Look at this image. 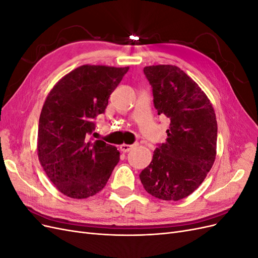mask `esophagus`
I'll return each mask as SVG.
<instances>
[{"instance_id":"obj_1","label":"esophagus","mask_w":258,"mask_h":258,"mask_svg":"<svg viewBox=\"0 0 258 258\" xmlns=\"http://www.w3.org/2000/svg\"><path fill=\"white\" fill-rule=\"evenodd\" d=\"M134 146L135 145H129V144H121L120 146H119V148H120V151L121 152H123V153H128L129 151H131L132 148H134Z\"/></svg>"}]
</instances>
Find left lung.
I'll return each mask as SVG.
<instances>
[{"instance_id": "obj_1", "label": "left lung", "mask_w": 258, "mask_h": 258, "mask_svg": "<svg viewBox=\"0 0 258 258\" xmlns=\"http://www.w3.org/2000/svg\"><path fill=\"white\" fill-rule=\"evenodd\" d=\"M143 71L152 86L154 106L169 118L170 127L166 142L157 144L140 179L152 196L177 201L196 190L213 166L215 113L206 93L179 68L160 64Z\"/></svg>"}]
</instances>
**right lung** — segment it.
<instances>
[{"label":"right lung","instance_id":"1","mask_svg":"<svg viewBox=\"0 0 258 258\" xmlns=\"http://www.w3.org/2000/svg\"><path fill=\"white\" fill-rule=\"evenodd\" d=\"M129 68L82 66L54 85L43 105L37 154L50 181L66 196H93L110 178L119 152L102 140L91 142L95 119Z\"/></svg>","mask_w":258,"mask_h":258}]
</instances>
